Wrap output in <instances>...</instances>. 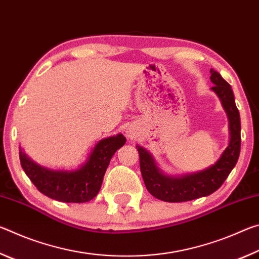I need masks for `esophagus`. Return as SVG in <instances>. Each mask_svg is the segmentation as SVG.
Returning <instances> with one entry per match:
<instances>
[{
	"mask_svg": "<svg viewBox=\"0 0 259 259\" xmlns=\"http://www.w3.org/2000/svg\"><path fill=\"white\" fill-rule=\"evenodd\" d=\"M125 134L130 139H136L138 137V130L133 125H130V126H128V128H126Z\"/></svg>",
	"mask_w": 259,
	"mask_h": 259,
	"instance_id": "obj_1",
	"label": "esophagus"
}]
</instances>
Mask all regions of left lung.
Returning a JSON list of instances; mask_svg holds the SVG:
<instances>
[{"instance_id":"left-lung-1","label":"left lung","mask_w":259,"mask_h":259,"mask_svg":"<svg viewBox=\"0 0 259 259\" xmlns=\"http://www.w3.org/2000/svg\"><path fill=\"white\" fill-rule=\"evenodd\" d=\"M211 90L218 96L229 117L230 143L217 162L199 172L183 176H168L157 168L153 156L145 148L137 145L140 171L147 191L156 199L165 202H185L210 195L223 185L238 162L241 148V123L231 85L218 72L210 69Z\"/></svg>"}]
</instances>
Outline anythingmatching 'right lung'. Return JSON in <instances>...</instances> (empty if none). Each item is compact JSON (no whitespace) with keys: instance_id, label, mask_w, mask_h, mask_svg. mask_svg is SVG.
Wrapping results in <instances>:
<instances>
[{"instance_id":"add662e5","label":"right lung","mask_w":259,"mask_h":259,"mask_svg":"<svg viewBox=\"0 0 259 259\" xmlns=\"http://www.w3.org/2000/svg\"><path fill=\"white\" fill-rule=\"evenodd\" d=\"M125 140L121 134L99 140L76 170L48 169L30 160L21 148L19 159L25 174L42 194L60 202H89L98 194L109 161Z\"/></svg>"}]
</instances>
